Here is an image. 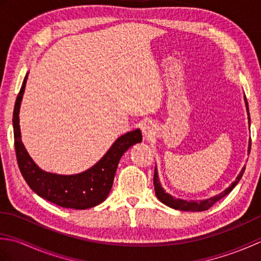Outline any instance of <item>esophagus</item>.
I'll return each mask as SVG.
<instances>
[{
  "instance_id": "obj_1",
  "label": "esophagus",
  "mask_w": 261,
  "mask_h": 261,
  "mask_svg": "<svg viewBox=\"0 0 261 261\" xmlns=\"http://www.w3.org/2000/svg\"><path fill=\"white\" fill-rule=\"evenodd\" d=\"M141 130H142L143 136H145V138H147V139H150V138L154 135L153 125L150 123V122H146V123H143L141 126Z\"/></svg>"
}]
</instances>
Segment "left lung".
Instances as JSON below:
<instances>
[{
    "label": "left lung",
    "mask_w": 261,
    "mask_h": 261,
    "mask_svg": "<svg viewBox=\"0 0 261 261\" xmlns=\"http://www.w3.org/2000/svg\"><path fill=\"white\" fill-rule=\"evenodd\" d=\"M245 103H246V108H247V113H248V121H249V126H250V114H249V108H248V102L247 98L245 95ZM250 148H251V140L249 141V147H248V153H250ZM246 167H243L240 171V174L237 176L236 180L232 182V184L225 188V190L220 193L219 195H215L213 197H210L206 199H198V201H186V199H181V198H176L174 196H171L170 194L166 193V191L163 188L162 184H160L159 177H158V171H157V167L154 168V175H153V185H154V192H156V196L159 199L160 202L164 203L167 206L175 208V210H179V211H191V212H202V211H206L208 210L211 206L220 201L221 198H223L224 196L228 195V194L233 190V188L237 186L238 182L240 181L241 177L245 173Z\"/></svg>",
    "instance_id": "1"
}]
</instances>
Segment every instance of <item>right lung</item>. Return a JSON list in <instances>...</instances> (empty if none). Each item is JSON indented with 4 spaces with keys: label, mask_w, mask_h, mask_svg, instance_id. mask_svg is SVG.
Masks as SVG:
<instances>
[{
    "label": "right lung",
    "mask_w": 261,
    "mask_h": 261,
    "mask_svg": "<svg viewBox=\"0 0 261 261\" xmlns=\"http://www.w3.org/2000/svg\"><path fill=\"white\" fill-rule=\"evenodd\" d=\"M28 74L22 83L13 111V131L16 159L27 184L37 195L58 206L86 210L104 202L113 185L114 175L121 157L136 143L142 141L140 129L126 132L118 138L98 162L83 173L59 175L42 170L33 162L21 140L20 107Z\"/></svg>",
    "instance_id": "right-lung-1"
}]
</instances>
